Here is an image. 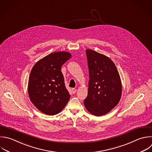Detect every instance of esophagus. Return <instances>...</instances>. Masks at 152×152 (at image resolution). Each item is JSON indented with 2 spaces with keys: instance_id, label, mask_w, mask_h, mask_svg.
<instances>
[{
  "instance_id": "1",
  "label": "esophagus",
  "mask_w": 152,
  "mask_h": 152,
  "mask_svg": "<svg viewBox=\"0 0 152 152\" xmlns=\"http://www.w3.org/2000/svg\"><path fill=\"white\" fill-rule=\"evenodd\" d=\"M71 91H72V93L73 94H74V93H75L77 92V89H75V88H72Z\"/></svg>"
}]
</instances>
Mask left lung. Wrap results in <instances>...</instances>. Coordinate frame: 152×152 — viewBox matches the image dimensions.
<instances>
[{
	"instance_id": "left-lung-1",
	"label": "left lung",
	"mask_w": 152,
	"mask_h": 152,
	"mask_svg": "<svg viewBox=\"0 0 152 152\" xmlns=\"http://www.w3.org/2000/svg\"><path fill=\"white\" fill-rule=\"evenodd\" d=\"M86 52L90 80L84 104L90 113L99 116L109 112L119 103L122 94L121 80L109 58L91 49Z\"/></svg>"
}]
</instances>
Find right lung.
I'll return each mask as SVG.
<instances>
[{
	"label": "right lung",
	"mask_w": 152,
	"mask_h": 152,
	"mask_svg": "<svg viewBox=\"0 0 152 152\" xmlns=\"http://www.w3.org/2000/svg\"><path fill=\"white\" fill-rule=\"evenodd\" d=\"M71 56L64 51L52 53L37 62L31 71L28 84L29 97L45 114H58L69 101L70 94L65 86L61 67Z\"/></svg>",
	"instance_id": "add662e5"
}]
</instances>
